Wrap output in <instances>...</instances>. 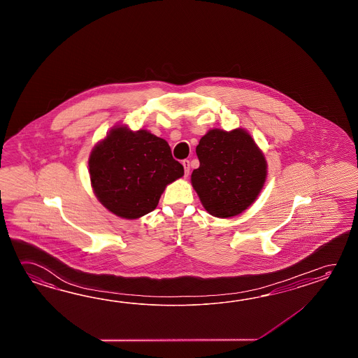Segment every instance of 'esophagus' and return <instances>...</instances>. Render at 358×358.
Instances as JSON below:
<instances>
[{"label":"esophagus","mask_w":358,"mask_h":358,"mask_svg":"<svg viewBox=\"0 0 358 358\" xmlns=\"http://www.w3.org/2000/svg\"><path fill=\"white\" fill-rule=\"evenodd\" d=\"M182 166H184V173H185V176H189V170H190L189 160H182Z\"/></svg>","instance_id":"esophagus-1"}]
</instances>
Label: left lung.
<instances>
[{
    "mask_svg": "<svg viewBox=\"0 0 358 358\" xmlns=\"http://www.w3.org/2000/svg\"><path fill=\"white\" fill-rule=\"evenodd\" d=\"M192 185L208 213L231 217L251 206L266 179V160L243 129L210 130L197 148Z\"/></svg>",
    "mask_w": 358,
    "mask_h": 358,
    "instance_id": "left-lung-1",
    "label": "left lung"
}]
</instances>
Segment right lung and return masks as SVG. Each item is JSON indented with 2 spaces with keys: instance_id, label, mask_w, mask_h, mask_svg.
I'll return each mask as SVG.
<instances>
[{
  "instance_id": "obj_1",
  "label": "right lung",
  "mask_w": 358,
  "mask_h": 358,
  "mask_svg": "<svg viewBox=\"0 0 358 358\" xmlns=\"http://www.w3.org/2000/svg\"><path fill=\"white\" fill-rule=\"evenodd\" d=\"M184 176L168 142L147 130H111L90 156L92 187L99 202L124 219H138L159 205L165 187Z\"/></svg>"
}]
</instances>
